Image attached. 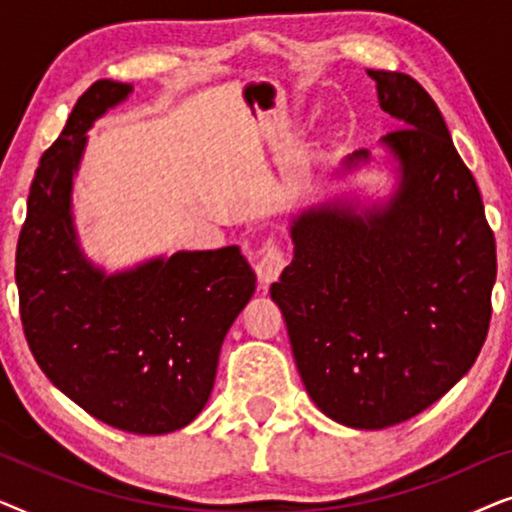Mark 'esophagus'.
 <instances>
[{
    "mask_svg": "<svg viewBox=\"0 0 512 512\" xmlns=\"http://www.w3.org/2000/svg\"><path fill=\"white\" fill-rule=\"evenodd\" d=\"M286 254L282 249V244L277 240H270L265 242V247L258 251V261H256V272L258 277H261V282L270 284V282H277L279 275H282L284 268H286Z\"/></svg>",
    "mask_w": 512,
    "mask_h": 512,
    "instance_id": "1",
    "label": "esophagus"
}]
</instances>
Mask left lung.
Instances as JSON below:
<instances>
[{
	"label": "left lung",
	"mask_w": 512,
	"mask_h": 512,
	"mask_svg": "<svg viewBox=\"0 0 512 512\" xmlns=\"http://www.w3.org/2000/svg\"><path fill=\"white\" fill-rule=\"evenodd\" d=\"M368 76L403 125L384 137L403 165L401 191L366 219L349 209L300 216L296 254L270 296L317 408L354 429H387L436 403L478 359L496 242L431 95L408 74Z\"/></svg>",
	"instance_id": "obj_1"
}]
</instances>
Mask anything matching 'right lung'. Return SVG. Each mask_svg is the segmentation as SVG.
<instances>
[{"label":"right lung","mask_w":512,"mask_h":512,"mask_svg":"<svg viewBox=\"0 0 512 512\" xmlns=\"http://www.w3.org/2000/svg\"><path fill=\"white\" fill-rule=\"evenodd\" d=\"M130 90L95 81L41 156L18 237L16 284L25 340L48 380L100 422L160 436L205 408L221 342L256 277L237 247L179 251L114 277L83 261L69 216L83 132Z\"/></svg>","instance_id":"right-lung-1"}]
</instances>
